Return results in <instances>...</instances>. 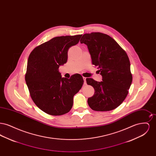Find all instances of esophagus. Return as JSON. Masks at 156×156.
Returning a JSON list of instances; mask_svg holds the SVG:
<instances>
[{
    "instance_id": "obj_1",
    "label": "esophagus",
    "mask_w": 156,
    "mask_h": 156,
    "mask_svg": "<svg viewBox=\"0 0 156 156\" xmlns=\"http://www.w3.org/2000/svg\"><path fill=\"white\" fill-rule=\"evenodd\" d=\"M83 80L84 81V85H86L87 84V82H86V78L85 77H83Z\"/></svg>"
}]
</instances>
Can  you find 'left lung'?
<instances>
[{"instance_id": "obj_1", "label": "left lung", "mask_w": 156, "mask_h": 156, "mask_svg": "<svg viewBox=\"0 0 156 156\" xmlns=\"http://www.w3.org/2000/svg\"><path fill=\"white\" fill-rule=\"evenodd\" d=\"M80 42L88 46L92 63L102 76L101 82L86 79L95 89L94 95L88 99L89 107L95 111L116 109L125 99L132 82L126 52L113 38L99 32L84 34Z\"/></svg>"}]
</instances>
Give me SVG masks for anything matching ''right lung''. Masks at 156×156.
<instances>
[{"mask_svg":"<svg viewBox=\"0 0 156 156\" xmlns=\"http://www.w3.org/2000/svg\"><path fill=\"white\" fill-rule=\"evenodd\" d=\"M81 36L54 37L30 53L25 80L34 104L48 115L59 116L69 112L74 96L81 89V75L68 79L62 78L58 71L59 66L67 62L68 49L77 44Z\"/></svg>","mask_w":156,"mask_h":156,"instance_id":"obj_1","label":"right lung"}]
</instances>
